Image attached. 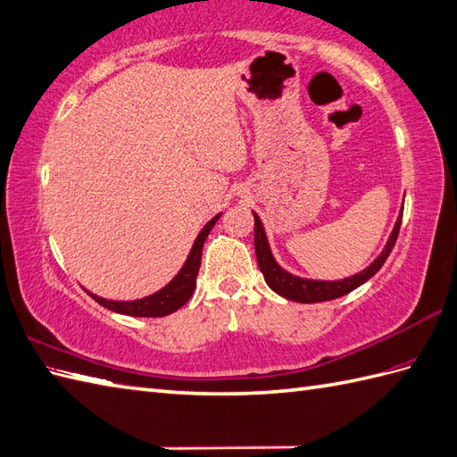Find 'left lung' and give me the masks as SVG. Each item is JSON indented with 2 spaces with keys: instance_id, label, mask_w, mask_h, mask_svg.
I'll return each mask as SVG.
<instances>
[{
  "instance_id": "8db88e82",
  "label": "left lung",
  "mask_w": 457,
  "mask_h": 457,
  "mask_svg": "<svg viewBox=\"0 0 457 457\" xmlns=\"http://www.w3.org/2000/svg\"><path fill=\"white\" fill-rule=\"evenodd\" d=\"M401 219H403V212L399 215L397 222H395V228L383 252L370 263L366 270L356 273V276L344 278L338 281H319V279L297 278L279 266L270 250L268 237H266V230H263L262 220L254 212V248H256V260H258L260 271L263 273V279H266L268 286L276 291L278 295L286 297L289 301L320 303V301H330V299H338L342 295H348L350 291L360 287L361 283H366L370 278H373L375 273L381 270L385 260L389 258L395 242H397V237H399Z\"/></svg>"
}]
</instances>
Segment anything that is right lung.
Here are the masks:
<instances>
[{"instance_id": "obj_1", "label": "right lung", "mask_w": 457, "mask_h": 457, "mask_svg": "<svg viewBox=\"0 0 457 457\" xmlns=\"http://www.w3.org/2000/svg\"><path fill=\"white\" fill-rule=\"evenodd\" d=\"M220 215L212 217L205 227L201 228L197 235L194 246H191L189 256L184 263V268L178 271V276L171 279L166 287H162L160 291L152 293L148 297L137 299V301H109L99 295H94V293L87 291V295L91 299H96L99 305H104L105 309L120 312V314H129V317H166V314L178 311L179 307H184L186 303L194 295L195 289V279L199 273L201 266V252L203 245H205V238L209 237L211 228L215 227V222L219 220Z\"/></svg>"}]
</instances>
